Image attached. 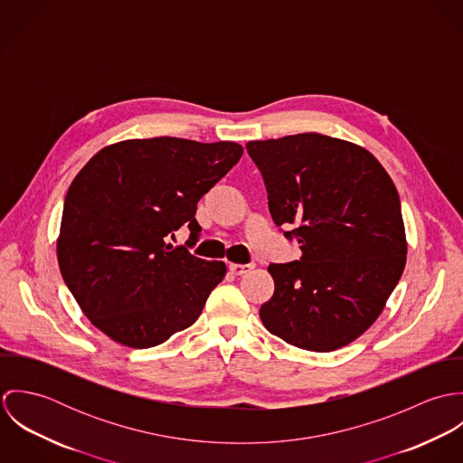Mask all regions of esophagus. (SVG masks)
<instances>
[{"label": "esophagus", "instance_id": "esophagus-1", "mask_svg": "<svg viewBox=\"0 0 463 463\" xmlns=\"http://www.w3.org/2000/svg\"><path fill=\"white\" fill-rule=\"evenodd\" d=\"M255 265L253 264H230V270L235 274V276H242L246 272H250Z\"/></svg>", "mask_w": 463, "mask_h": 463}]
</instances>
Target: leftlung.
<instances>
[{
	"label": "left lung",
	"mask_w": 463,
	"mask_h": 463,
	"mask_svg": "<svg viewBox=\"0 0 463 463\" xmlns=\"http://www.w3.org/2000/svg\"><path fill=\"white\" fill-rule=\"evenodd\" d=\"M276 226L301 259L270 264L260 319L307 351L347 345L382 314L406 264L396 185L367 149L321 133L251 140Z\"/></svg>",
	"instance_id": "8db88e82"
}]
</instances>
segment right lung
I'll list each match as a JSON object with an SVG mask.
<instances>
[{
  "instance_id": "right-lung-1",
  "label": "right lung",
  "mask_w": 463,
  "mask_h": 463,
  "mask_svg": "<svg viewBox=\"0 0 463 463\" xmlns=\"http://www.w3.org/2000/svg\"><path fill=\"white\" fill-rule=\"evenodd\" d=\"M237 142L155 137L110 144L72 180L57 241L67 288L89 321L128 347H153L196 323L224 262L167 244L242 156Z\"/></svg>"
}]
</instances>
